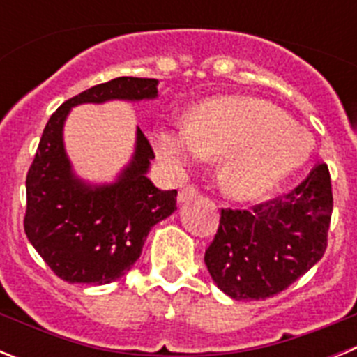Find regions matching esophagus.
Listing matches in <instances>:
<instances>
[{"label":"esophagus","instance_id":"1","mask_svg":"<svg viewBox=\"0 0 357 357\" xmlns=\"http://www.w3.org/2000/svg\"><path fill=\"white\" fill-rule=\"evenodd\" d=\"M198 197V191L195 188H182L181 191H178V197H176V200H178V204H185V202L193 200V198Z\"/></svg>","mask_w":357,"mask_h":357}]
</instances>
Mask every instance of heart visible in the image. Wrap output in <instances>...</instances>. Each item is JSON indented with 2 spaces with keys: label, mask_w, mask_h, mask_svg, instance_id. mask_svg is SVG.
I'll return each instance as SVG.
<instances>
[{
  "label": "heart",
  "mask_w": 357,
  "mask_h": 357,
  "mask_svg": "<svg viewBox=\"0 0 357 357\" xmlns=\"http://www.w3.org/2000/svg\"><path fill=\"white\" fill-rule=\"evenodd\" d=\"M153 150L173 178L214 157L223 193L234 200H257L301 168L311 139L272 103L218 98L198 107L189 121L159 125Z\"/></svg>",
  "instance_id": "b5f03b06"
}]
</instances>
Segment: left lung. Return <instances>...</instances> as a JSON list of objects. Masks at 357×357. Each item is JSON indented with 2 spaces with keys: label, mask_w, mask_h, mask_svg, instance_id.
Segmentation results:
<instances>
[{
  "label": "left lung",
  "mask_w": 357,
  "mask_h": 357,
  "mask_svg": "<svg viewBox=\"0 0 357 357\" xmlns=\"http://www.w3.org/2000/svg\"><path fill=\"white\" fill-rule=\"evenodd\" d=\"M331 214V175L324 162L284 197L252 211L223 209L204 257L214 284L234 301L280 293L321 259Z\"/></svg>",
  "instance_id": "left-lung-1"
}]
</instances>
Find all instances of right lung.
<instances>
[{"mask_svg":"<svg viewBox=\"0 0 357 357\" xmlns=\"http://www.w3.org/2000/svg\"><path fill=\"white\" fill-rule=\"evenodd\" d=\"M155 78L119 77L62 103L40 137L26 175L24 232L44 263L66 282H114L139 259L151 227L176 211V191L148 178L153 150L137 127L132 157L110 182L85 181L64 144L71 109L85 103L155 100Z\"/></svg>","mask_w":357,"mask_h":357,"instance_id":"obj_1","label":"right lung"}]
</instances>
